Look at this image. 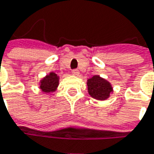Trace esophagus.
<instances>
[{"label":"esophagus","mask_w":154,"mask_h":154,"mask_svg":"<svg viewBox=\"0 0 154 154\" xmlns=\"http://www.w3.org/2000/svg\"><path fill=\"white\" fill-rule=\"evenodd\" d=\"M71 73H72V75H74V76H77V75L79 74V71H78L77 69H74V70L71 71Z\"/></svg>","instance_id":"esophagus-1"}]
</instances>
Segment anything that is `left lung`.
Listing matches in <instances>:
<instances>
[{
    "mask_svg": "<svg viewBox=\"0 0 154 154\" xmlns=\"http://www.w3.org/2000/svg\"><path fill=\"white\" fill-rule=\"evenodd\" d=\"M87 91L91 97L98 101H105L113 93L111 84L104 78L95 75L89 78L86 82Z\"/></svg>",
    "mask_w": 154,
    "mask_h": 154,
    "instance_id": "left-lung-1",
    "label": "left lung"
}]
</instances>
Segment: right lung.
Instances as JSON below:
<instances>
[{
	"mask_svg": "<svg viewBox=\"0 0 154 154\" xmlns=\"http://www.w3.org/2000/svg\"><path fill=\"white\" fill-rule=\"evenodd\" d=\"M59 82H60V77L54 72H50L40 80L39 88L43 93L51 94L57 90Z\"/></svg>",
	"mask_w": 154,
	"mask_h": 154,
	"instance_id": "obj_1",
	"label": "right lung"
}]
</instances>
